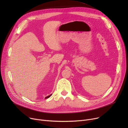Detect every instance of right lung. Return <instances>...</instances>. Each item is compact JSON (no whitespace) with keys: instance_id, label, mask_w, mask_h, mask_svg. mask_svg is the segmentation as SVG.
<instances>
[{"instance_id":"obj_1","label":"right lung","mask_w":128,"mask_h":128,"mask_svg":"<svg viewBox=\"0 0 128 128\" xmlns=\"http://www.w3.org/2000/svg\"><path fill=\"white\" fill-rule=\"evenodd\" d=\"M51 95H50V96H46V97L45 98H49V97H50V96H51Z\"/></svg>"}]
</instances>
